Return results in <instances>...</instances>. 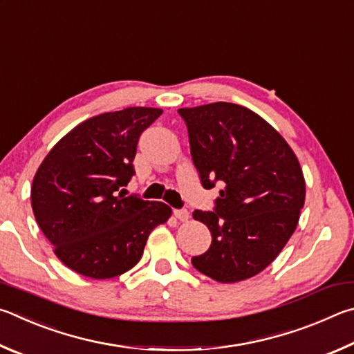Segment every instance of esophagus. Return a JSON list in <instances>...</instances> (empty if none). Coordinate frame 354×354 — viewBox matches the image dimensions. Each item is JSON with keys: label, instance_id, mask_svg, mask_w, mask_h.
I'll list each match as a JSON object with an SVG mask.
<instances>
[{"label": "esophagus", "instance_id": "obj_1", "mask_svg": "<svg viewBox=\"0 0 354 354\" xmlns=\"http://www.w3.org/2000/svg\"><path fill=\"white\" fill-rule=\"evenodd\" d=\"M174 216H176V218L182 222H187L189 219L188 209H174Z\"/></svg>", "mask_w": 354, "mask_h": 354}]
</instances>
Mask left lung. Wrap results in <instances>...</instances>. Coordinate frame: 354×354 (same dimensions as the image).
Masks as SVG:
<instances>
[{
	"label": "left lung",
	"instance_id": "8db88e82",
	"mask_svg": "<svg viewBox=\"0 0 354 354\" xmlns=\"http://www.w3.org/2000/svg\"><path fill=\"white\" fill-rule=\"evenodd\" d=\"M203 188L221 183L214 212L193 218L212 232V245L191 258L219 283L263 272L295 232L305 205V177L286 140L255 111L232 102L178 109Z\"/></svg>",
	"mask_w": 354,
	"mask_h": 354
}]
</instances>
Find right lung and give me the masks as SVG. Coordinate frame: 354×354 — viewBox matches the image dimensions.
I'll return each instance as SVG.
<instances>
[{
	"instance_id": "1",
	"label": "right lung",
	"mask_w": 354,
	"mask_h": 354,
	"mask_svg": "<svg viewBox=\"0 0 354 354\" xmlns=\"http://www.w3.org/2000/svg\"><path fill=\"white\" fill-rule=\"evenodd\" d=\"M163 113L129 107L80 122L37 169L30 205L66 268L95 280L124 274L140 261L155 227L171 218L163 202L116 191L135 174L140 135Z\"/></svg>"
}]
</instances>
